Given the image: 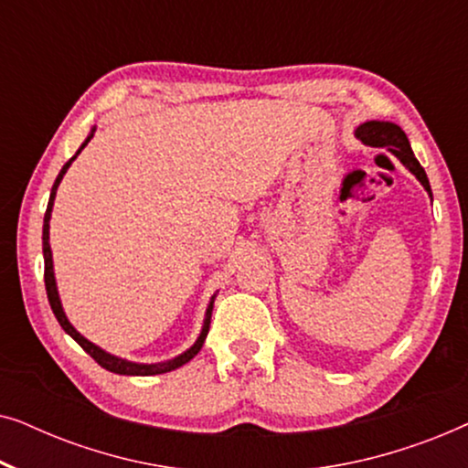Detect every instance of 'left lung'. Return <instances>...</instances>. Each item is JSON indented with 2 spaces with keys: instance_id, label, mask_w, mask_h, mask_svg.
I'll return each mask as SVG.
<instances>
[{
  "instance_id": "8db88e82",
  "label": "left lung",
  "mask_w": 468,
  "mask_h": 468,
  "mask_svg": "<svg viewBox=\"0 0 468 468\" xmlns=\"http://www.w3.org/2000/svg\"><path fill=\"white\" fill-rule=\"evenodd\" d=\"M356 136L362 140L364 144L368 146H386V149L400 159V164L405 168L415 175V178L424 185V189L428 191V196L432 197L431 191V183H428V176L424 168H421L418 159H415L411 144H409L407 133L400 130L396 123H389V121H367L356 130Z\"/></svg>"
}]
</instances>
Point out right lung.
<instances>
[{
	"mask_svg": "<svg viewBox=\"0 0 468 468\" xmlns=\"http://www.w3.org/2000/svg\"><path fill=\"white\" fill-rule=\"evenodd\" d=\"M93 132L95 127L91 130V133H89L85 143H82V146L79 151H76V155L69 159V162H66V165H63L59 175H57L55 178V185L53 189H50V197H48V207H47V213H44V228H42V251H44V285H47V296H48V303H50V309H53L57 322L61 324V328L68 332L69 336L74 338L76 343L80 345L82 349L87 351L89 356L93 357L95 362L100 364L101 368L111 370V373H117V375H133V377H146V375H162V373H170V370H175L178 367H183V364H187L191 357L197 356V351L202 349L204 341H207V335H208V328H210V313H213V303H215V296L210 298V303L207 306V315H204V324H202V332L200 336H197V341L191 345V347L185 351V354L172 357V360L168 362H159V364H138V362H130V360H123V357H117L112 354H108V351H104L101 347H98V345H93L91 341H87L85 336L80 335L79 330L74 328L72 324L68 322L66 313H63V306H61V300H59V292H57V283H55V272H53V251H50V245H48V221H50V213H53V204H55V196H57V187H59L61 178L63 175H66L69 165H72V162L76 157H79V153L85 149L89 140L93 138Z\"/></svg>",
	"mask_w": 468,
	"mask_h": 468,
	"instance_id": "add662e5",
	"label": "right lung"
}]
</instances>
